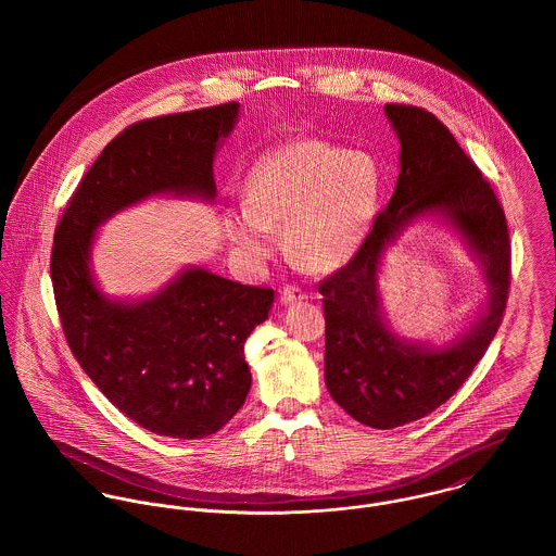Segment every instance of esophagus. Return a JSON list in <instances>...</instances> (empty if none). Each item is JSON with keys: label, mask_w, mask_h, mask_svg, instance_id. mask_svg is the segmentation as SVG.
I'll use <instances>...</instances> for the list:
<instances>
[{"label": "esophagus", "mask_w": 556, "mask_h": 556, "mask_svg": "<svg viewBox=\"0 0 556 556\" xmlns=\"http://www.w3.org/2000/svg\"><path fill=\"white\" fill-rule=\"evenodd\" d=\"M304 300H306V293H304L300 287H285V289L280 291V302H282L285 306L295 304V302H304Z\"/></svg>", "instance_id": "1"}]
</instances>
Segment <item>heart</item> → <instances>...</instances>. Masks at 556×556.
I'll list each match as a JSON object with an SVG mask.
<instances>
[{
    "instance_id": "heart-1",
    "label": "heart",
    "mask_w": 556,
    "mask_h": 556,
    "mask_svg": "<svg viewBox=\"0 0 556 556\" xmlns=\"http://www.w3.org/2000/svg\"><path fill=\"white\" fill-rule=\"evenodd\" d=\"M383 168L370 152L317 139L285 143L248 173L243 207L225 212V236L248 263L271 254L282 227L289 256L306 269L333 271L368 238L383 199Z\"/></svg>"
}]
</instances>
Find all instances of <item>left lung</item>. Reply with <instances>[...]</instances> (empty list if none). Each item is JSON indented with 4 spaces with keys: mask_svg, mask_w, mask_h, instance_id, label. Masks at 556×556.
I'll list each match as a JSON object with an SVG mask.
<instances>
[{
    "mask_svg": "<svg viewBox=\"0 0 556 556\" xmlns=\"http://www.w3.org/2000/svg\"><path fill=\"white\" fill-rule=\"evenodd\" d=\"M386 115L400 141L394 197L357 254L318 285L327 392L353 419L379 430L421 419L458 392L501 325L509 289L507 223L481 170L432 113L386 104ZM419 219L450 226L486 285L477 318L441 348L400 337L380 298L382 256Z\"/></svg>",
    "mask_w": 556,
    "mask_h": 556,
    "instance_id": "8db88e82",
    "label": "left lung"
}]
</instances>
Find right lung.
I'll return each instance as SVG.
<instances>
[{"label":"right lung","instance_id":"obj_1","mask_svg":"<svg viewBox=\"0 0 556 556\" xmlns=\"http://www.w3.org/2000/svg\"><path fill=\"white\" fill-rule=\"evenodd\" d=\"M238 119L229 102L126 128L55 229L51 278L71 351L104 396L160 437L203 439L231 421L252 383L243 342L274 291L186 265L156 293L109 298L91 269L93 243L106 220L152 197L214 203V159Z\"/></svg>","mask_w":556,"mask_h":556}]
</instances>
